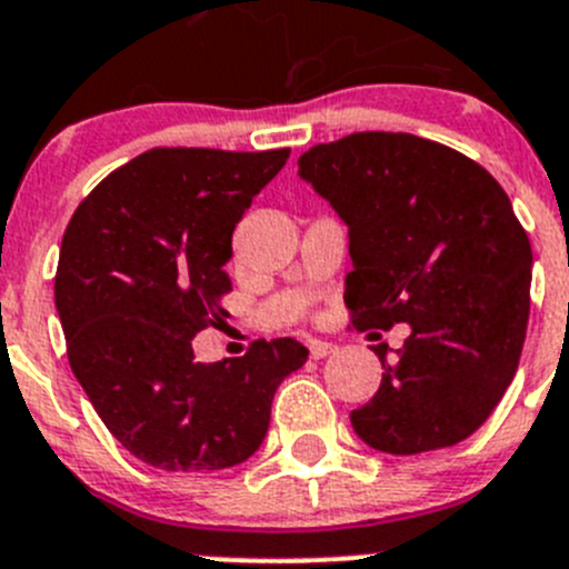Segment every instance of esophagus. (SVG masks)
<instances>
[{
  "mask_svg": "<svg viewBox=\"0 0 569 569\" xmlns=\"http://www.w3.org/2000/svg\"><path fill=\"white\" fill-rule=\"evenodd\" d=\"M308 350H311V358H325V356H330V352H336V345L333 341H317L313 339L311 345H308Z\"/></svg>",
  "mask_w": 569,
  "mask_h": 569,
  "instance_id": "34e87169",
  "label": "esophagus"
}]
</instances>
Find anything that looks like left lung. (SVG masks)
Here are the masks:
<instances>
[{"label":"left lung","mask_w":569,"mask_h":569,"mask_svg":"<svg viewBox=\"0 0 569 569\" xmlns=\"http://www.w3.org/2000/svg\"><path fill=\"white\" fill-rule=\"evenodd\" d=\"M300 174L350 228L345 306L356 330L411 333L350 413L391 456L465 442L509 389L531 311V241L498 180L411 132H350L300 156Z\"/></svg>","instance_id":"8db88e82"}]
</instances>
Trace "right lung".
<instances>
[{"instance_id": "add662e5", "label": "right lung", "mask_w": 569, "mask_h": 569, "mask_svg": "<svg viewBox=\"0 0 569 569\" xmlns=\"http://www.w3.org/2000/svg\"><path fill=\"white\" fill-rule=\"evenodd\" d=\"M289 156L156 147L113 169L66 224L54 272L66 356L104 428L144 465L247 461L280 380L306 363L297 339H256L213 363L191 347L230 317L233 230Z\"/></svg>"}]
</instances>
